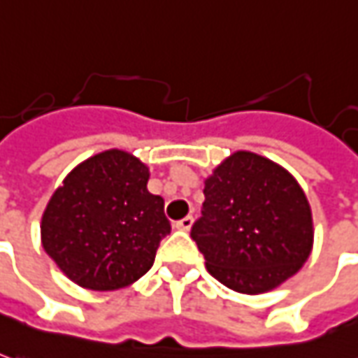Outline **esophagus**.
Masks as SVG:
<instances>
[{
	"instance_id": "1",
	"label": "esophagus",
	"mask_w": 358,
	"mask_h": 358,
	"mask_svg": "<svg viewBox=\"0 0 358 358\" xmlns=\"http://www.w3.org/2000/svg\"><path fill=\"white\" fill-rule=\"evenodd\" d=\"M192 225H194V217H192V215H186L184 220L176 221V229L180 231H189L192 229Z\"/></svg>"
}]
</instances>
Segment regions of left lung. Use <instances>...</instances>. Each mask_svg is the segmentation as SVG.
I'll list each match as a JSON object with an SVG mask.
<instances>
[{"label":"left lung","instance_id":"obj_1","mask_svg":"<svg viewBox=\"0 0 358 358\" xmlns=\"http://www.w3.org/2000/svg\"><path fill=\"white\" fill-rule=\"evenodd\" d=\"M192 239L213 278L241 294H262L308 261L313 221L300 184L280 164L237 150L206 178Z\"/></svg>","mask_w":358,"mask_h":358}]
</instances>
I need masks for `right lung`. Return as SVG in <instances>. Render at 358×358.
I'll return each instance as SVG.
<instances>
[{
	"label": "right lung",
	"instance_id": "right-lung-1",
	"mask_svg": "<svg viewBox=\"0 0 358 358\" xmlns=\"http://www.w3.org/2000/svg\"><path fill=\"white\" fill-rule=\"evenodd\" d=\"M147 182L137 157L109 148L78 164L48 199L43 249L78 286L119 290L152 266L170 221Z\"/></svg>",
	"mask_w": 358,
	"mask_h": 358
}]
</instances>
